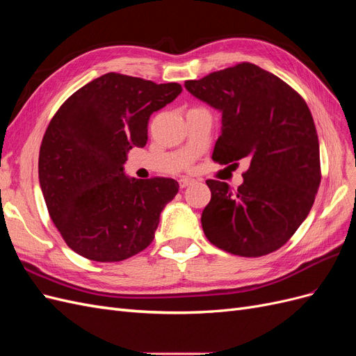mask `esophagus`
<instances>
[{"instance_id": "esophagus-1", "label": "esophagus", "mask_w": 356, "mask_h": 356, "mask_svg": "<svg viewBox=\"0 0 356 356\" xmlns=\"http://www.w3.org/2000/svg\"><path fill=\"white\" fill-rule=\"evenodd\" d=\"M178 182H179V187H181V188H186V187H188V186H191V184H195V179L188 178V177H182Z\"/></svg>"}]
</instances>
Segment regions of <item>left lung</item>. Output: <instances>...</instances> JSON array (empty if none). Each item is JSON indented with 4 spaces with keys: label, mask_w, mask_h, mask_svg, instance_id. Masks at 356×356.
Listing matches in <instances>:
<instances>
[{
    "label": "left lung",
    "mask_w": 356,
    "mask_h": 356,
    "mask_svg": "<svg viewBox=\"0 0 356 356\" xmlns=\"http://www.w3.org/2000/svg\"><path fill=\"white\" fill-rule=\"evenodd\" d=\"M184 86L221 113L212 159L220 165L250 163L236 190L207 181L211 202L202 212L204 236L241 257L279 250L306 220L321 182L319 141L309 106L275 74L248 62Z\"/></svg>",
    "instance_id": "1"
}]
</instances>
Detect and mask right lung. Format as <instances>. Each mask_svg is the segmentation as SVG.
<instances>
[{"instance_id": "add662e5", "label": "right lung", "mask_w": 356, "mask_h": 356, "mask_svg": "<svg viewBox=\"0 0 356 356\" xmlns=\"http://www.w3.org/2000/svg\"><path fill=\"white\" fill-rule=\"evenodd\" d=\"M181 92L178 83L108 72L72 93L51 118L40 148V187L74 252L113 263L153 242L179 186L172 178H129L124 163L129 149L145 147L149 115Z\"/></svg>"}]
</instances>
